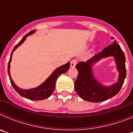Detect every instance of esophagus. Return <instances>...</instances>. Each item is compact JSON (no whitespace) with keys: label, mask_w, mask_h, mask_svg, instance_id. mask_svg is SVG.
<instances>
[{"label":"esophagus","mask_w":133,"mask_h":133,"mask_svg":"<svg viewBox=\"0 0 133 133\" xmlns=\"http://www.w3.org/2000/svg\"><path fill=\"white\" fill-rule=\"evenodd\" d=\"M77 63V61L76 59H73L70 61V67L71 68H75L76 64Z\"/></svg>","instance_id":"1"}]
</instances>
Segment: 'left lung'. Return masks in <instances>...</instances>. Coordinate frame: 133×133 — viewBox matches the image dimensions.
<instances>
[{"label": "left lung", "mask_w": 133, "mask_h": 133, "mask_svg": "<svg viewBox=\"0 0 133 133\" xmlns=\"http://www.w3.org/2000/svg\"><path fill=\"white\" fill-rule=\"evenodd\" d=\"M112 38H113L112 37ZM114 56L117 68L119 72L118 82L110 87L102 85L95 79L92 71V65L100 59ZM78 74L75 82V89L79 97L84 101L93 103L103 102L118 94L125 78V56L116 41L113 44L104 48L101 52L86 62H80L76 65Z\"/></svg>", "instance_id": "1"}]
</instances>
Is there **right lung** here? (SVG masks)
<instances>
[{
  "mask_svg": "<svg viewBox=\"0 0 133 133\" xmlns=\"http://www.w3.org/2000/svg\"><path fill=\"white\" fill-rule=\"evenodd\" d=\"M35 32V30H31L30 32H29V33L26 34L25 36L23 38V39L20 41L18 44H16L14 47L13 50L12 51L11 54H10V60H9V64H8V74H9V78H10V83H11L13 87V88L15 89V90H16V92H18L21 96L24 97L26 98H28V99L30 100H34V101H41V100H44L46 98H49L50 95H52V92H54L55 89V83H56V79L58 78V77H59L61 74H63L64 72H66L70 68V63H67L66 64L61 66L60 67L57 68L56 70L51 74L50 77L44 81V83L42 84H41L40 86H38V87L34 88V89H28V90H24V89H21L19 87H18L16 84H15V83L13 82V81L12 80L11 77H10V61L12 59V55L13 52L16 50L17 48L21 45L22 43L25 41V39L26 38V37L28 36H29L30 35L33 34Z\"/></svg>",
  "mask_w": 133,
  "mask_h": 133,
  "instance_id": "obj_1",
  "label": "right lung"
}]
</instances>
